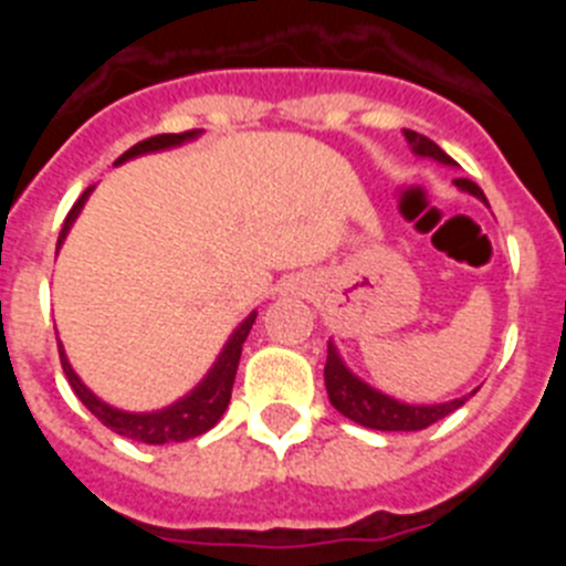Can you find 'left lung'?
<instances>
[{
  "label": "left lung",
  "instance_id": "8db88e82",
  "mask_svg": "<svg viewBox=\"0 0 566 566\" xmlns=\"http://www.w3.org/2000/svg\"><path fill=\"white\" fill-rule=\"evenodd\" d=\"M405 138H408V144H411V149L419 155V158H433V161L448 164V167L457 164L451 155H444V149H439L431 138H424V135L413 133V129H405ZM453 184H457L462 192L476 195L479 201L488 203L482 189H479L473 181H468V178H457ZM326 391H328V399H332V405L343 413V417H348L357 424H365V428H374V431H422V428H428V424L439 422V419H444L448 413L457 411V408H462V405L468 402V397L476 394L473 391L468 394V397H459V399H451V402H437V405L399 402V399L377 391V388H371L368 382H363L357 374L348 371L343 359H339L334 343H328Z\"/></svg>",
  "mask_w": 566,
  "mask_h": 566
}]
</instances>
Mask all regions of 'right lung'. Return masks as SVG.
<instances>
[{
    "label": "right lung",
    "mask_w": 566,
    "mask_h": 566,
    "mask_svg": "<svg viewBox=\"0 0 566 566\" xmlns=\"http://www.w3.org/2000/svg\"><path fill=\"white\" fill-rule=\"evenodd\" d=\"M198 135H201V129L153 135V138H147V142H138L135 147H129L127 153H124L115 164L129 161V158H135V155H147V153H158V149L178 147V144L198 138ZM90 192H93V187L84 189L82 198L73 203V209H70L67 218H64V227H62V234H59L56 252H59V247L64 243V238H67L70 227H73V221L78 218V212H82V207H84V201L90 198ZM254 317H258V312L249 314V317L243 319L238 328H234L232 337H229V343L223 345V352L218 354V359H214V365L209 368L207 377L195 385L187 397H181L178 402L169 405V408H161V411H153V413L118 411V408L107 405L104 399H98L96 394L90 391L87 385L78 379V374L73 371V365L67 363V354H64L62 345H59V357H62V368H64V377H67L70 388L76 391V397L82 399L84 408H87V411L93 413L98 422L107 424L109 431H115L118 437L135 439V442H144V444L187 442V439L201 437V433H207L209 428H214V424H218V419L223 417V411L229 408L234 374H238V363H240V352H243V343H247L249 332H252Z\"/></svg>",
    "instance_id": "right-lung-1"
}]
</instances>
